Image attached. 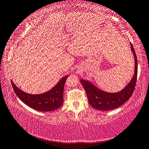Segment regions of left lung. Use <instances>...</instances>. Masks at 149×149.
I'll use <instances>...</instances> for the list:
<instances>
[{"instance_id": "obj_1", "label": "left lung", "mask_w": 149, "mask_h": 149, "mask_svg": "<svg viewBox=\"0 0 149 149\" xmlns=\"http://www.w3.org/2000/svg\"><path fill=\"white\" fill-rule=\"evenodd\" d=\"M131 50L135 61L134 74L130 81L123 90L118 93H107L93 85L87 80H80L87 95L88 102L92 107L100 111H109L121 106L130 98L136 86L137 75V59L134 48L130 44Z\"/></svg>"}]
</instances>
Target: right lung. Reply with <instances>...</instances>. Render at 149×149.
I'll return each instance as SVG.
<instances>
[{"label":"right lung","mask_w":149,"mask_h":149,"mask_svg":"<svg viewBox=\"0 0 149 149\" xmlns=\"http://www.w3.org/2000/svg\"><path fill=\"white\" fill-rule=\"evenodd\" d=\"M68 75L63 77L49 91L40 94L25 93L11 81L16 95L24 104L39 111H52L61 107L63 104L64 84Z\"/></svg>","instance_id":"right-lung-1"}]
</instances>
